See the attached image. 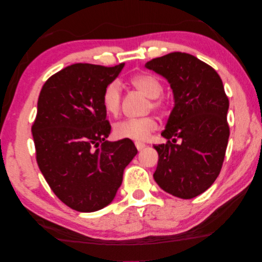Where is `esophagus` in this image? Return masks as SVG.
<instances>
[{"label": "esophagus", "instance_id": "1", "mask_svg": "<svg viewBox=\"0 0 262 262\" xmlns=\"http://www.w3.org/2000/svg\"><path fill=\"white\" fill-rule=\"evenodd\" d=\"M135 145H136V147H137V149H138V150L144 149L145 146H146L144 143H140V141H136Z\"/></svg>", "mask_w": 262, "mask_h": 262}]
</instances>
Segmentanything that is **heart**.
Returning a JSON list of instances; mask_svg holds the SVG:
<instances>
[{
    "mask_svg": "<svg viewBox=\"0 0 262 262\" xmlns=\"http://www.w3.org/2000/svg\"><path fill=\"white\" fill-rule=\"evenodd\" d=\"M131 84L137 90L150 99L148 108L163 110L167 108L168 100L161 95L163 91L162 81L150 73H140L131 78ZM101 103L104 112L110 116H117L122 105V89L117 80L110 81L102 92ZM159 124L152 116L140 118H127L115 124L114 134L119 139L146 140L152 132L158 130Z\"/></svg>",
    "mask_w": 262,
    "mask_h": 262,
    "instance_id": "1",
    "label": "heart"
}]
</instances>
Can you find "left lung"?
Segmentation results:
<instances>
[{
    "instance_id": "8db88e82",
    "label": "left lung",
    "mask_w": 262,
    "mask_h": 262,
    "mask_svg": "<svg viewBox=\"0 0 262 262\" xmlns=\"http://www.w3.org/2000/svg\"><path fill=\"white\" fill-rule=\"evenodd\" d=\"M146 68L166 78L175 98L161 134L168 141L154 146V180L168 193L192 199L212 186L226 157L230 128L223 82L212 67L186 53L153 58Z\"/></svg>"
}]
</instances>
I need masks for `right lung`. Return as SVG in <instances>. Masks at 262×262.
Returning a JSON list of instances; mask_svg holds the SVG:
<instances>
[{
    "label": "right lung",
    "instance_id": "right-lung-1",
    "mask_svg": "<svg viewBox=\"0 0 262 262\" xmlns=\"http://www.w3.org/2000/svg\"><path fill=\"white\" fill-rule=\"evenodd\" d=\"M124 63H76L48 78L32 124L36 162L57 198L78 212L112 203L124 169L138 153L130 139L108 141L112 130L102 92Z\"/></svg>",
    "mask_w": 262,
    "mask_h": 262
}]
</instances>
